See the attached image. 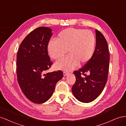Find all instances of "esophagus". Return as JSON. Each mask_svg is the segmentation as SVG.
<instances>
[{
    "label": "esophagus",
    "mask_w": 126,
    "mask_h": 126,
    "mask_svg": "<svg viewBox=\"0 0 126 126\" xmlns=\"http://www.w3.org/2000/svg\"><path fill=\"white\" fill-rule=\"evenodd\" d=\"M69 72H67V71H64L63 72V75L64 76H66L67 75L69 74Z\"/></svg>",
    "instance_id": "1"
}]
</instances>
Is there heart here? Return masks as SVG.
I'll return each instance as SVG.
<instances>
[{
    "label": "heart",
    "instance_id": "heart-1",
    "mask_svg": "<svg viewBox=\"0 0 126 126\" xmlns=\"http://www.w3.org/2000/svg\"><path fill=\"white\" fill-rule=\"evenodd\" d=\"M96 39L89 30L67 28L59 33L56 40L49 41L47 51L54 60H59L65 55L67 50L69 55L55 63L57 69L69 71L76 67L79 63L88 62L94 54Z\"/></svg>",
    "mask_w": 126,
    "mask_h": 126
}]
</instances>
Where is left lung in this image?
I'll use <instances>...</instances> for the list:
<instances>
[{"label":"left lung","mask_w":126,"mask_h":126,"mask_svg":"<svg viewBox=\"0 0 126 126\" xmlns=\"http://www.w3.org/2000/svg\"><path fill=\"white\" fill-rule=\"evenodd\" d=\"M95 36L96 46L92 58L84 66L73 72L76 81L72 91L82 102L94 100L102 92L108 79L110 61L108 43L103 34L97 30Z\"/></svg>","instance_id":"obj_1"}]
</instances>
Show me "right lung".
Masks as SVG:
<instances>
[{
	"mask_svg": "<svg viewBox=\"0 0 126 126\" xmlns=\"http://www.w3.org/2000/svg\"><path fill=\"white\" fill-rule=\"evenodd\" d=\"M52 34L49 27L36 28L24 39L17 52L18 82L24 95L35 103L47 101L63 77L61 70L45 74L53 64L47 51Z\"/></svg>",
	"mask_w": 126,
	"mask_h": 126,
	"instance_id": "obj_1",
	"label": "right lung"
}]
</instances>
